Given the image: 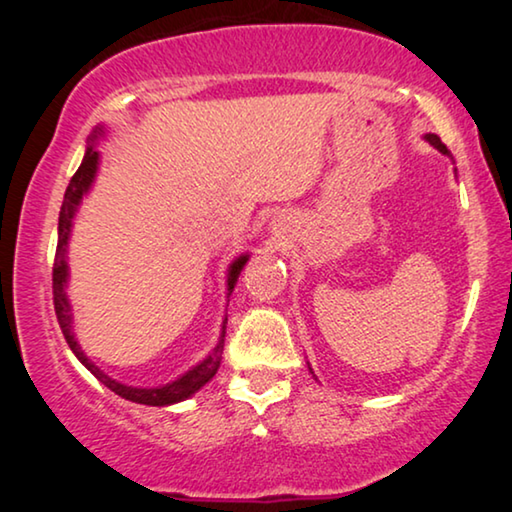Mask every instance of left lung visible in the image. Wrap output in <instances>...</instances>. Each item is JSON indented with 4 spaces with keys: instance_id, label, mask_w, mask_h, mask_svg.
Returning <instances> with one entry per match:
<instances>
[{
    "instance_id": "8db88e82",
    "label": "left lung",
    "mask_w": 512,
    "mask_h": 512,
    "mask_svg": "<svg viewBox=\"0 0 512 512\" xmlns=\"http://www.w3.org/2000/svg\"><path fill=\"white\" fill-rule=\"evenodd\" d=\"M424 139L433 146V149H438L440 153H443V156H450V151H447V146H445L443 142H440L438 135H424ZM450 158H452V156H450ZM310 373H312V368H310Z\"/></svg>"
}]
</instances>
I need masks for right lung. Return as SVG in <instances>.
Listing matches in <instances>:
<instances>
[{"label":"right lung","instance_id":"right-lung-1","mask_svg":"<svg viewBox=\"0 0 512 512\" xmlns=\"http://www.w3.org/2000/svg\"><path fill=\"white\" fill-rule=\"evenodd\" d=\"M104 135H107V128L104 125H97V128L90 132L88 137V146H86V156H83L79 170L69 181L67 191H65V200H62L60 207V219H58V249H55V263H53V303H55V314H58L62 335H65L69 349H72L76 359H79L83 366H86L90 373H93L97 380H100L104 387L114 391L125 401L139 403V405H156V408H165V405H174L186 401L193 394L205 387V384L212 380L216 375V370L221 366V354H223V340H226V324L228 317H223L221 324V333L219 340L212 352H209L205 359L200 363H195L193 368H188L184 375H179L177 380L160 384V387H130V384H123L109 377L104 370L95 366L93 361L88 359L86 352H83L79 340L74 335V312H72V303H69L67 296V284H69V263H67V249H69V237H72V228H74V216L79 212L81 202L86 195L90 193V188L95 184L97 170H100V151L95 149L97 144L102 142ZM249 261V254H240L233 263L228 265V275H226V298H230L233 293L237 277L244 265Z\"/></svg>","mask_w":512,"mask_h":512}]
</instances>
